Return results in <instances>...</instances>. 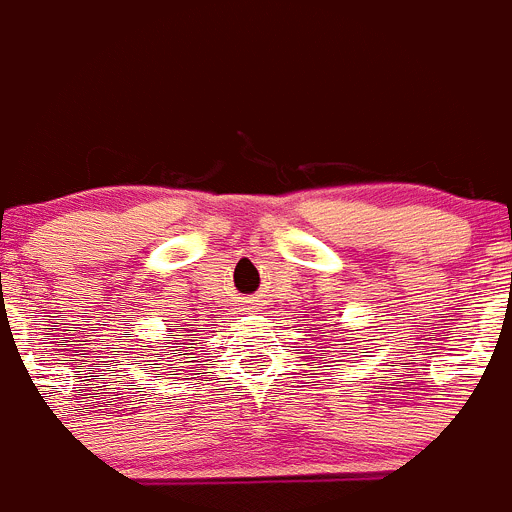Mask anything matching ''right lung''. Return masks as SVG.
<instances>
[{
  "mask_svg": "<svg viewBox=\"0 0 512 512\" xmlns=\"http://www.w3.org/2000/svg\"><path fill=\"white\" fill-rule=\"evenodd\" d=\"M171 348H176V346H171ZM176 351H179V348H176ZM179 356H184V354H179ZM192 359H194V356H192Z\"/></svg>",
  "mask_w": 512,
  "mask_h": 512,
  "instance_id": "right-lung-1",
  "label": "right lung"
}]
</instances>
